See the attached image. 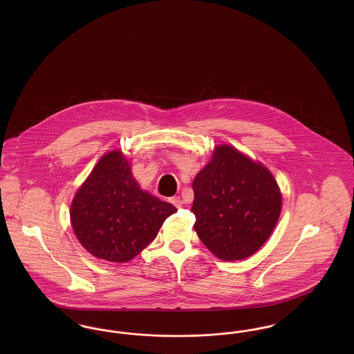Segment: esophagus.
Instances as JSON below:
<instances>
[{
  "instance_id": "esophagus-1",
  "label": "esophagus",
  "mask_w": 354,
  "mask_h": 354,
  "mask_svg": "<svg viewBox=\"0 0 354 354\" xmlns=\"http://www.w3.org/2000/svg\"><path fill=\"white\" fill-rule=\"evenodd\" d=\"M169 202L172 203L176 208H180V207L183 205V201H182L179 196H174V198H171V199H169Z\"/></svg>"
}]
</instances>
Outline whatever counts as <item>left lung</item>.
<instances>
[{
	"instance_id": "obj_1",
	"label": "left lung",
	"mask_w": 354,
	"mask_h": 354,
	"mask_svg": "<svg viewBox=\"0 0 354 354\" xmlns=\"http://www.w3.org/2000/svg\"><path fill=\"white\" fill-rule=\"evenodd\" d=\"M192 188L194 228L221 260H243L256 252L281 212V192L270 169L227 145L214 150Z\"/></svg>"
}]
</instances>
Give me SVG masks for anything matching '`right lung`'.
I'll use <instances>...</instances> for the list:
<instances>
[{"label":"right lung","instance_id":"right-lung-1","mask_svg":"<svg viewBox=\"0 0 354 354\" xmlns=\"http://www.w3.org/2000/svg\"><path fill=\"white\" fill-rule=\"evenodd\" d=\"M178 209L140 189L119 150L102 156L77 191L70 219L84 250L111 263H127L158 235Z\"/></svg>","mask_w":354,"mask_h":354}]
</instances>
